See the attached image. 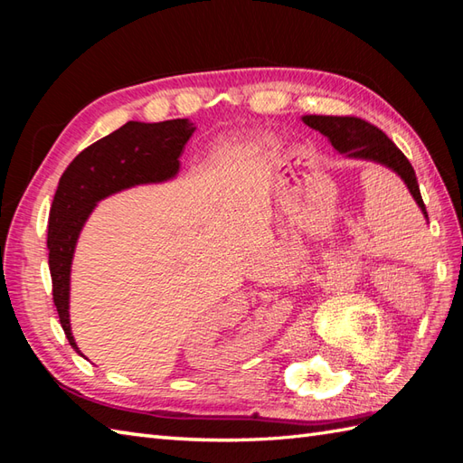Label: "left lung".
Returning <instances> with one entry per match:
<instances>
[{
	"instance_id": "1",
	"label": "left lung",
	"mask_w": 463,
	"mask_h": 463,
	"mask_svg": "<svg viewBox=\"0 0 463 463\" xmlns=\"http://www.w3.org/2000/svg\"><path fill=\"white\" fill-rule=\"evenodd\" d=\"M302 121L312 129L326 135L334 149L348 156H356V159H368L376 161L380 165H386L388 169L398 173L402 181L408 184V189L414 196L418 206L426 213V204L421 201L418 179L414 173V166L410 165L406 155L402 153L398 146L388 139V135L380 131L376 125L360 119V117H332V115H307Z\"/></svg>"
}]
</instances>
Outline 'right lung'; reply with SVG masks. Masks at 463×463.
Returning <instances> with one entry per match:
<instances>
[{
	"mask_svg": "<svg viewBox=\"0 0 463 463\" xmlns=\"http://www.w3.org/2000/svg\"><path fill=\"white\" fill-rule=\"evenodd\" d=\"M193 131V123L186 119L129 121L77 155L59 179L49 211V272L59 322L77 352L80 348L69 324V274L75 242L87 216L105 196L175 176L179 171V156Z\"/></svg>",
	"mask_w": 463,
	"mask_h": 463,
	"instance_id": "obj_1",
	"label": "right lung"
}]
</instances>
